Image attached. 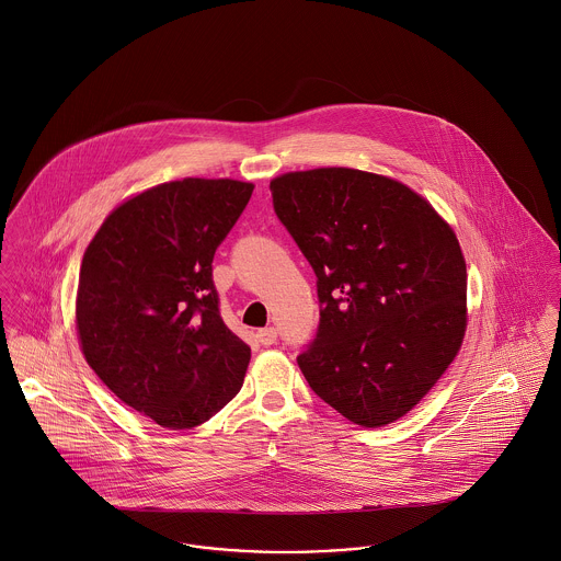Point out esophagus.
<instances>
[{"instance_id": "34e87169", "label": "esophagus", "mask_w": 561, "mask_h": 561, "mask_svg": "<svg viewBox=\"0 0 561 561\" xmlns=\"http://www.w3.org/2000/svg\"><path fill=\"white\" fill-rule=\"evenodd\" d=\"M276 339H278V332H276V328H272V325L261 328V330L256 332V341H259L261 345H274Z\"/></svg>"}]
</instances>
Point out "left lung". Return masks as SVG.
I'll list each match as a JSON object with an SVG mask.
<instances>
[{
  "label": "left lung",
  "mask_w": 561,
  "mask_h": 561,
  "mask_svg": "<svg viewBox=\"0 0 561 561\" xmlns=\"http://www.w3.org/2000/svg\"><path fill=\"white\" fill-rule=\"evenodd\" d=\"M272 204L317 276L310 390L359 426L403 417L465 336L467 270L446 220L405 184L345 167L285 173Z\"/></svg>",
  "instance_id": "obj_1"
}]
</instances>
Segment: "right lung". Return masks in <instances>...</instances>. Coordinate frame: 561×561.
Here are the masks:
<instances>
[{
	"mask_svg": "<svg viewBox=\"0 0 561 561\" xmlns=\"http://www.w3.org/2000/svg\"><path fill=\"white\" fill-rule=\"evenodd\" d=\"M251 195L236 180L160 184L113 209L83 255V356L164 428L204 424L242 388L251 347L220 317L211 261Z\"/></svg>",
	"mask_w": 561,
	"mask_h": 561,
	"instance_id": "right-lung-1",
	"label": "right lung"
}]
</instances>
